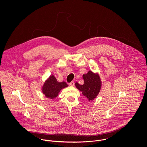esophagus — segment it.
Segmentation results:
<instances>
[{
  "label": "esophagus",
  "mask_w": 147,
  "mask_h": 147,
  "mask_svg": "<svg viewBox=\"0 0 147 147\" xmlns=\"http://www.w3.org/2000/svg\"><path fill=\"white\" fill-rule=\"evenodd\" d=\"M69 85H70L71 86H73L74 85V82H73V81H72V82H71L70 83H69Z\"/></svg>",
  "instance_id": "34e87169"
}]
</instances>
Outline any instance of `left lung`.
I'll return each mask as SVG.
<instances>
[{
  "label": "left lung",
  "mask_w": 147,
  "mask_h": 147,
  "mask_svg": "<svg viewBox=\"0 0 147 147\" xmlns=\"http://www.w3.org/2000/svg\"><path fill=\"white\" fill-rule=\"evenodd\" d=\"M84 83L80 85L76 83V86L79 91H82L83 95L88 98L89 101H93L101 90L102 82L98 73H94L89 70L86 74L83 75Z\"/></svg>",
  "instance_id": "left-lung-1"
}]
</instances>
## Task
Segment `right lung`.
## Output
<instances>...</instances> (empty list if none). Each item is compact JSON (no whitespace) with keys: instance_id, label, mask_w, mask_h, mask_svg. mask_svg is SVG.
Returning <instances> with one entry per match:
<instances>
[{"instance_id":"right-lung-1","label":"right lung","mask_w":147,"mask_h":147,"mask_svg":"<svg viewBox=\"0 0 147 147\" xmlns=\"http://www.w3.org/2000/svg\"><path fill=\"white\" fill-rule=\"evenodd\" d=\"M68 86V85L64 81L58 82L56 77L52 74L44 82L41 90L46 98L53 99L58 96L62 89Z\"/></svg>"}]
</instances>
